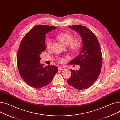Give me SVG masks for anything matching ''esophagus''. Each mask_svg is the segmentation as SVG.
I'll use <instances>...</instances> for the list:
<instances>
[{"label":"esophagus","instance_id":"obj_1","mask_svg":"<svg viewBox=\"0 0 120 120\" xmlns=\"http://www.w3.org/2000/svg\"><path fill=\"white\" fill-rule=\"evenodd\" d=\"M66 68L64 67H59L58 68V70H64Z\"/></svg>","mask_w":120,"mask_h":120}]
</instances>
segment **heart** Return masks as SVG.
<instances>
[{"label": "heart", "mask_w": 120, "mask_h": 120, "mask_svg": "<svg viewBox=\"0 0 120 120\" xmlns=\"http://www.w3.org/2000/svg\"><path fill=\"white\" fill-rule=\"evenodd\" d=\"M57 38L65 46L69 45V47L71 50L74 52L78 51L81 46V42L78 39H73V36L69 33L61 32L56 35ZM52 45V39L50 38H48L46 41V46L48 48H50ZM61 62L63 61L62 59H60Z\"/></svg>", "instance_id": "b5f03b06"}]
</instances>
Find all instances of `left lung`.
<instances>
[{"mask_svg": "<svg viewBox=\"0 0 120 120\" xmlns=\"http://www.w3.org/2000/svg\"><path fill=\"white\" fill-rule=\"evenodd\" d=\"M69 28L80 35L82 47L77 56L70 64L80 65L79 70L70 69L71 76L68 83L78 90L87 89L98 78L102 68V55L99 43L92 32L82 25H74Z\"/></svg>", "mask_w": 120, "mask_h": 120, "instance_id": "obj_1", "label": "left lung"}]
</instances>
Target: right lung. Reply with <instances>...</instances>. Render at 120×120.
<instances>
[{
	"label": "right lung",
	"mask_w": 120,
	"mask_h": 120,
	"mask_svg": "<svg viewBox=\"0 0 120 120\" xmlns=\"http://www.w3.org/2000/svg\"><path fill=\"white\" fill-rule=\"evenodd\" d=\"M56 28L50 26L38 25L25 36L17 52V64L22 78L29 85L39 88L49 84L57 72L58 67H44L39 55L46 49V34Z\"/></svg>",
	"instance_id": "obj_1"
}]
</instances>
